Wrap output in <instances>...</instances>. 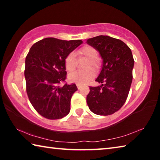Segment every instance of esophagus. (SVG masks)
Here are the masks:
<instances>
[{
    "instance_id": "obj_1",
    "label": "esophagus",
    "mask_w": 160,
    "mask_h": 160,
    "mask_svg": "<svg viewBox=\"0 0 160 160\" xmlns=\"http://www.w3.org/2000/svg\"><path fill=\"white\" fill-rule=\"evenodd\" d=\"M77 87H78V90H81V88H82V86H81L80 85H78V84H77Z\"/></svg>"
}]
</instances>
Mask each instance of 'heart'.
Instances as JSON below:
<instances>
[{"instance_id": "b5f03b06", "label": "heart", "mask_w": 160, "mask_h": 160, "mask_svg": "<svg viewBox=\"0 0 160 160\" xmlns=\"http://www.w3.org/2000/svg\"><path fill=\"white\" fill-rule=\"evenodd\" d=\"M79 56H83L88 59V62L86 64L85 71H76L72 72L68 75V79L72 82H75L78 85H83L88 83L94 78L95 75L94 70L99 68V61L98 60V51L95 48L90 45L84 46L78 51ZM64 64L66 69L68 72H72L76 68V57L75 53L71 52L68 53L65 58ZM92 68L93 70L91 69Z\"/></svg>"}]
</instances>
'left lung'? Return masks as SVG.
Wrapping results in <instances>:
<instances>
[{
	"label": "left lung",
	"instance_id": "8db88e82",
	"mask_svg": "<svg viewBox=\"0 0 160 160\" xmlns=\"http://www.w3.org/2000/svg\"><path fill=\"white\" fill-rule=\"evenodd\" d=\"M87 43L95 48L103 59L102 71L96 79L102 85L90 87L87 103L95 114H113L123 107L131 88L134 66L131 50L121 40L109 36L90 38Z\"/></svg>",
	"mask_w": 160,
	"mask_h": 160
}]
</instances>
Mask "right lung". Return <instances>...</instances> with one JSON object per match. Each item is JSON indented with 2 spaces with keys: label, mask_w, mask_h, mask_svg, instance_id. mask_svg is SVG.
Here are the masks:
<instances>
[{
  "label": "right lung",
  "mask_w": 160,
  "mask_h": 160,
  "mask_svg": "<svg viewBox=\"0 0 160 160\" xmlns=\"http://www.w3.org/2000/svg\"><path fill=\"white\" fill-rule=\"evenodd\" d=\"M82 43L81 40L43 39L32 46L25 58L26 91L34 109L51 120L63 118L70 110V99L78 88L66 83L64 61ZM64 82L63 86L60 84Z\"/></svg>",
  "instance_id": "1"
}]
</instances>
